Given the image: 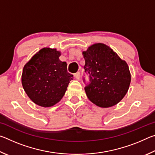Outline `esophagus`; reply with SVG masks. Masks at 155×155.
<instances>
[{
	"instance_id": "obj_1",
	"label": "esophagus",
	"mask_w": 155,
	"mask_h": 155,
	"mask_svg": "<svg viewBox=\"0 0 155 155\" xmlns=\"http://www.w3.org/2000/svg\"><path fill=\"white\" fill-rule=\"evenodd\" d=\"M80 77H81V73L79 72H78L74 74V77L77 78V79H79Z\"/></svg>"
}]
</instances>
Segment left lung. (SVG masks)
<instances>
[{
  "instance_id": "obj_1",
  "label": "left lung",
  "mask_w": 155,
  "mask_h": 155,
  "mask_svg": "<svg viewBox=\"0 0 155 155\" xmlns=\"http://www.w3.org/2000/svg\"><path fill=\"white\" fill-rule=\"evenodd\" d=\"M83 56L84 69L90 74V83L85 87L89 100L102 108L117 104L130 86L131 76L127 62L103 43L90 46Z\"/></svg>"
}]
</instances>
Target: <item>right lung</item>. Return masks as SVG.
<instances>
[{
  "mask_svg": "<svg viewBox=\"0 0 155 155\" xmlns=\"http://www.w3.org/2000/svg\"><path fill=\"white\" fill-rule=\"evenodd\" d=\"M56 48H43L25 65L22 85L34 103L50 107L61 101L73 75L68 72L67 64L59 57Z\"/></svg>",
  "mask_w": 155,
  "mask_h": 155,
  "instance_id": "add662e5",
  "label": "right lung"
}]
</instances>
